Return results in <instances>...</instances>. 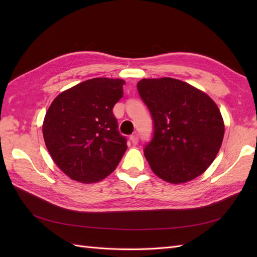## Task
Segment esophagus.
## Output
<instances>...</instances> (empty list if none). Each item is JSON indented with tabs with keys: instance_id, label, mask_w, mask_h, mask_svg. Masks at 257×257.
Wrapping results in <instances>:
<instances>
[{
	"instance_id": "1",
	"label": "esophagus",
	"mask_w": 257,
	"mask_h": 257,
	"mask_svg": "<svg viewBox=\"0 0 257 257\" xmlns=\"http://www.w3.org/2000/svg\"><path fill=\"white\" fill-rule=\"evenodd\" d=\"M130 140H132V143L134 145H137L138 141H139V136L138 134H133L132 136H130Z\"/></svg>"
}]
</instances>
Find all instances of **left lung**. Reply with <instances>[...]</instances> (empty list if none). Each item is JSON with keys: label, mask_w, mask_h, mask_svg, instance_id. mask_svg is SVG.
I'll return each instance as SVG.
<instances>
[{"label": "left lung", "mask_w": 257, "mask_h": 257, "mask_svg": "<svg viewBox=\"0 0 257 257\" xmlns=\"http://www.w3.org/2000/svg\"><path fill=\"white\" fill-rule=\"evenodd\" d=\"M137 88L154 122L144 150L152 171L174 184L199 177L215 159L224 136L216 103L174 78L143 79Z\"/></svg>", "instance_id": "1"}]
</instances>
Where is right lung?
Segmentation results:
<instances>
[{"mask_svg":"<svg viewBox=\"0 0 257 257\" xmlns=\"http://www.w3.org/2000/svg\"><path fill=\"white\" fill-rule=\"evenodd\" d=\"M122 79L92 78L63 91L43 123L46 148L54 162L78 182L109 176L127 150L112 108L121 99Z\"/></svg>","mask_w":257,"mask_h":257,"instance_id":"right-lung-1","label":"right lung"}]
</instances>
